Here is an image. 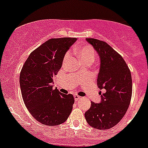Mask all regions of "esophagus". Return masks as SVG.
Wrapping results in <instances>:
<instances>
[{
  "instance_id": "1",
  "label": "esophagus",
  "mask_w": 148,
  "mask_h": 148,
  "mask_svg": "<svg viewBox=\"0 0 148 148\" xmlns=\"http://www.w3.org/2000/svg\"><path fill=\"white\" fill-rule=\"evenodd\" d=\"M74 99H75V101H78L79 99H80L81 97L79 96H78V95H74Z\"/></svg>"
}]
</instances>
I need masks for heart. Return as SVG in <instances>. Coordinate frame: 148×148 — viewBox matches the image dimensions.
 <instances>
[{
	"label": "heart",
	"mask_w": 148,
	"mask_h": 148,
	"mask_svg": "<svg viewBox=\"0 0 148 148\" xmlns=\"http://www.w3.org/2000/svg\"><path fill=\"white\" fill-rule=\"evenodd\" d=\"M75 53L77 55L81 61L82 63H85V62H92L93 63L95 60V58H96V55H95V52L93 49L90 46H84L82 47L79 48L74 50ZM69 58V55H66L65 57L64 60Z\"/></svg>",
	"instance_id": "b5f03b06"
}]
</instances>
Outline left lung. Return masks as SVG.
Wrapping results in <instances>:
<instances>
[{
    "label": "left lung",
    "mask_w": 148,
    "mask_h": 148,
    "mask_svg": "<svg viewBox=\"0 0 148 148\" xmlns=\"http://www.w3.org/2000/svg\"><path fill=\"white\" fill-rule=\"evenodd\" d=\"M86 41L99 56L97 85L106 91L100 92V103L91 102L85 117L91 127L105 130L117 125L128 110L132 95V74L122 56L108 44L96 38Z\"/></svg>",
    "instance_id": "obj_1"
}]
</instances>
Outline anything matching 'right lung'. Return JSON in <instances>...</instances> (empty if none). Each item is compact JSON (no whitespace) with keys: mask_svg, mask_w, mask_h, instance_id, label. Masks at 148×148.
<instances>
[{"mask_svg":"<svg viewBox=\"0 0 148 148\" xmlns=\"http://www.w3.org/2000/svg\"><path fill=\"white\" fill-rule=\"evenodd\" d=\"M76 38H51L30 54L20 75L22 96L26 107L44 125H57L68 119L74 99L63 94L52 84L63 58Z\"/></svg>","mask_w":148,"mask_h":148,"instance_id":"right-lung-1","label":"right lung"}]
</instances>
